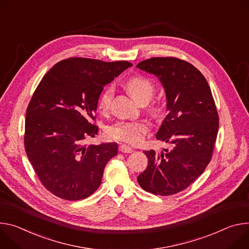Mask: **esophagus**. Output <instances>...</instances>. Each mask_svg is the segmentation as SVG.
<instances>
[{
  "mask_svg": "<svg viewBox=\"0 0 249 249\" xmlns=\"http://www.w3.org/2000/svg\"><path fill=\"white\" fill-rule=\"evenodd\" d=\"M119 150H120L122 153H131V152L133 151V150L131 149V147H129V146H127V145H124V144L120 145Z\"/></svg>",
  "mask_w": 249,
  "mask_h": 249,
  "instance_id": "1",
  "label": "esophagus"
}]
</instances>
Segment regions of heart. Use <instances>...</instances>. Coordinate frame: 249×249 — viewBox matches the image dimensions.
<instances>
[{
  "mask_svg": "<svg viewBox=\"0 0 249 249\" xmlns=\"http://www.w3.org/2000/svg\"><path fill=\"white\" fill-rule=\"evenodd\" d=\"M126 89L130 96L136 101L148 102L154 93L153 83L142 76H134L127 80ZM114 94L112 85L106 86L101 92L98 100V107L102 112H107L110 107ZM149 130V125L145 122H126L121 121L107 127L106 133L109 139L136 144L142 141L144 134Z\"/></svg>",
  "mask_w": 249,
  "mask_h": 249,
  "instance_id": "heart-1",
  "label": "heart"
}]
</instances>
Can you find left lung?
<instances>
[{
    "instance_id": "left-lung-1",
    "label": "left lung",
    "mask_w": 249,
    "mask_h": 249,
    "mask_svg": "<svg viewBox=\"0 0 249 249\" xmlns=\"http://www.w3.org/2000/svg\"><path fill=\"white\" fill-rule=\"evenodd\" d=\"M136 67L156 76L164 88L168 115L156 139L170 144L160 153L144 151L148 165L137 182L152 194L174 195L194 182L212 159L218 130L214 101L206 78L189 62L153 57Z\"/></svg>"
}]
</instances>
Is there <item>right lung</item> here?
<instances>
[{"label":"right lung","mask_w":249,"mask_h":249,"mask_svg":"<svg viewBox=\"0 0 249 249\" xmlns=\"http://www.w3.org/2000/svg\"><path fill=\"white\" fill-rule=\"evenodd\" d=\"M127 61L72 57L41 79L26 108L24 148L42 185L53 195L78 201L100 187L118 143L86 145L98 133L95 120L104 87L128 67Z\"/></svg>","instance_id":"add662e5"}]
</instances>
